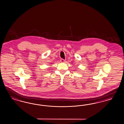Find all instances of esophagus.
<instances>
[{
    "mask_svg": "<svg viewBox=\"0 0 124 124\" xmlns=\"http://www.w3.org/2000/svg\"><path fill=\"white\" fill-rule=\"evenodd\" d=\"M60 60V62H61V63H64V62H65V60H64L63 59H61Z\"/></svg>",
    "mask_w": 124,
    "mask_h": 124,
    "instance_id": "34e87169",
    "label": "esophagus"
}]
</instances>
